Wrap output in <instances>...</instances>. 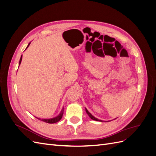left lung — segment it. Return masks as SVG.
<instances>
[{
    "mask_svg": "<svg viewBox=\"0 0 156 156\" xmlns=\"http://www.w3.org/2000/svg\"><path fill=\"white\" fill-rule=\"evenodd\" d=\"M86 112H87V114L88 115V116H90V118L91 119H92V120H96V121H101V120H99V119H96V118H95V117H94V116H92V115L90 114V112H88V111L87 109V108H86Z\"/></svg>",
    "mask_w": 156,
    "mask_h": 156,
    "instance_id": "left-lung-1",
    "label": "left lung"
}]
</instances>
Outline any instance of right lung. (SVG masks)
Returning a JSON list of instances; mask_svg holds the SVG:
<instances>
[{"mask_svg": "<svg viewBox=\"0 0 156 156\" xmlns=\"http://www.w3.org/2000/svg\"><path fill=\"white\" fill-rule=\"evenodd\" d=\"M30 44V43H29V44L28 45L27 48L29 46ZM21 60H22V56H21V58H20V64H19V65H20V64H21ZM63 112H64V108H62V111H61L60 114L58 116H56V117H55V118H53V119H37H37L40 120H41V121H43V122H46V123L54 124V123H56V122H58L59 120H61V119H62V115H63Z\"/></svg>", "mask_w": 156, "mask_h": 156, "instance_id": "obj_1", "label": "right lung"}]
</instances>
